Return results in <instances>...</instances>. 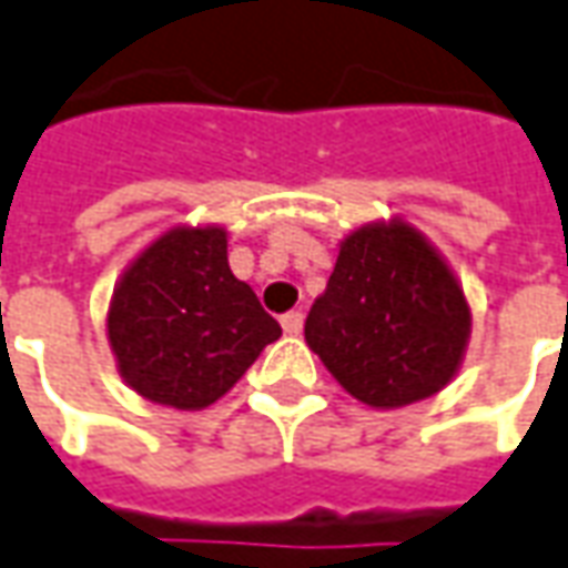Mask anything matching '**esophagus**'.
I'll list each match as a JSON object with an SVG mask.
<instances>
[{
    "label": "esophagus",
    "mask_w": 568,
    "mask_h": 568,
    "mask_svg": "<svg viewBox=\"0 0 568 568\" xmlns=\"http://www.w3.org/2000/svg\"><path fill=\"white\" fill-rule=\"evenodd\" d=\"M281 327H284V334L296 336L303 331V312H287V315H281Z\"/></svg>",
    "instance_id": "esophagus-1"
}]
</instances>
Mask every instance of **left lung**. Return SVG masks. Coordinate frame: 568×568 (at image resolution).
<instances>
[{
  "instance_id": "left-lung-1",
  "label": "left lung",
  "mask_w": 568,
  "mask_h": 568,
  "mask_svg": "<svg viewBox=\"0 0 568 568\" xmlns=\"http://www.w3.org/2000/svg\"><path fill=\"white\" fill-rule=\"evenodd\" d=\"M470 324L445 256L410 222L389 219L339 241L334 275L306 318V343L352 398L389 410L455 381Z\"/></svg>"
}]
</instances>
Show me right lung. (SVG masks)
<instances>
[{
  "instance_id": "add662e5",
  "label": "right lung",
  "mask_w": 568,
  "mask_h": 568,
  "mask_svg": "<svg viewBox=\"0 0 568 568\" xmlns=\"http://www.w3.org/2000/svg\"><path fill=\"white\" fill-rule=\"evenodd\" d=\"M281 324L229 268L222 225H175L129 262L108 306L116 371L148 402L201 410L225 396Z\"/></svg>"
}]
</instances>
